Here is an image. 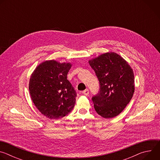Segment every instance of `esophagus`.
<instances>
[{
    "instance_id": "esophagus-1",
    "label": "esophagus",
    "mask_w": 160,
    "mask_h": 160,
    "mask_svg": "<svg viewBox=\"0 0 160 160\" xmlns=\"http://www.w3.org/2000/svg\"><path fill=\"white\" fill-rule=\"evenodd\" d=\"M82 94L85 96H87L88 94V89H85L84 90L83 92H82Z\"/></svg>"
}]
</instances>
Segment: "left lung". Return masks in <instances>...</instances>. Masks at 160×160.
Masks as SVG:
<instances>
[{
	"mask_svg": "<svg viewBox=\"0 0 160 160\" xmlns=\"http://www.w3.org/2000/svg\"><path fill=\"white\" fill-rule=\"evenodd\" d=\"M88 62L99 82L98 93L92 98L95 110L105 118L117 117L129 103L134 92L132 69L115 52L103 54Z\"/></svg>",
	"mask_w": 160,
	"mask_h": 160,
	"instance_id": "left-lung-1",
	"label": "left lung"
}]
</instances>
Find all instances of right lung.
Masks as SVG:
<instances>
[{"mask_svg":"<svg viewBox=\"0 0 160 160\" xmlns=\"http://www.w3.org/2000/svg\"><path fill=\"white\" fill-rule=\"evenodd\" d=\"M71 67L70 63L45 61L36 68L31 76V98L41 113L50 119L64 117L75 106L77 92L67 79Z\"/></svg>","mask_w":160,"mask_h":160,"instance_id":"1","label":"right lung"}]
</instances>
